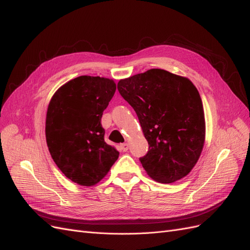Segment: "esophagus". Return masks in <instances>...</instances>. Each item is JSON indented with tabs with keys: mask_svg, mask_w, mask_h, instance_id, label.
I'll use <instances>...</instances> for the list:
<instances>
[{
	"mask_svg": "<svg viewBox=\"0 0 250 250\" xmlns=\"http://www.w3.org/2000/svg\"><path fill=\"white\" fill-rule=\"evenodd\" d=\"M128 148H129V146H128L127 143L121 144V145H120V149H121V151H123V152H126V151L128 150Z\"/></svg>",
	"mask_w": 250,
	"mask_h": 250,
	"instance_id": "1",
	"label": "esophagus"
}]
</instances>
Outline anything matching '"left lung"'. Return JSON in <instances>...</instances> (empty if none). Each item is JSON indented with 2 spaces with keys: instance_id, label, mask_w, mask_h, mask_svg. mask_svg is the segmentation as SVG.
<instances>
[{
  "instance_id": "8db88e82",
  "label": "left lung",
  "mask_w": 250,
  "mask_h": 250,
  "mask_svg": "<svg viewBox=\"0 0 250 250\" xmlns=\"http://www.w3.org/2000/svg\"><path fill=\"white\" fill-rule=\"evenodd\" d=\"M149 144L140 157L148 175L162 184L188 175L201 154L206 122L200 95L188 78L161 69L120 80Z\"/></svg>"
}]
</instances>
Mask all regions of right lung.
Here are the masks:
<instances>
[{"mask_svg": "<svg viewBox=\"0 0 250 250\" xmlns=\"http://www.w3.org/2000/svg\"><path fill=\"white\" fill-rule=\"evenodd\" d=\"M116 92L107 78L80 76L52 97L46 119L47 145L59 170L80 186H94L118 160L104 141V109Z\"/></svg>", "mask_w": 250, "mask_h": 250, "instance_id": "right-lung-1", "label": "right lung"}]
</instances>
